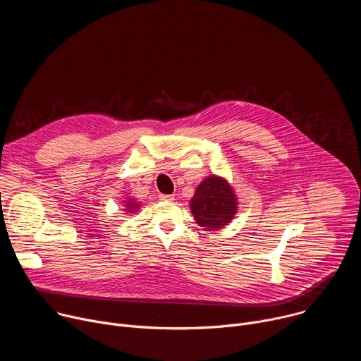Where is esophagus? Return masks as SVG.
<instances>
[{"label":"esophagus","instance_id":"esophagus-1","mask_svg":"<svg viewBox=\"0 0 361 361\" xmlns=\"http://www.w3.org/2000/svg\"><path fill=\"white\" fill-rule=\"evenodd\" d=\"M159 197H160L161 201H174V197L170 195V194H160Z\"/></svg>","mask_w":361,"mask_h":361}]
</instances>
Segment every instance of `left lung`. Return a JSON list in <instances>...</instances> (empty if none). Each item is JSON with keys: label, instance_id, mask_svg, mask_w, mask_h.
<instances>
[{"label": "left lung", "instance_id": "8db88e82", "mask_svg": "<svg viewBox=\"0 0 361 361\" xmlns=\"http://www.w3.org/2000/svg\"><path fill=\"white\" fill-rule=\"evenodd\" d=\"M190 210L195 223L204 230H221L235 217L238 198L227 178L212 174L195 188Z\"/></svg>", "mask_w": 361, "mask_h": 361}]
</instances>
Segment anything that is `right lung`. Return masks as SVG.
Listing matches in <instances>:
<instances>
[{"label": "right lung", "mask_w": 361, "mask_h": 361, "mask_svg": "<svg viewBox=\"0 0 361 361\" xmlns=\"http://www.w3.org/2000/svg\"><path fill=\"white\" fill-rule=\"evenodd\" d=\"M140 207H141V202H138L137 200H134V198H131V197H127V198L124 200V212H126V213L133 214V213L138 212Z\"/></svg>", "instance_id": "1"}]
</instances>
